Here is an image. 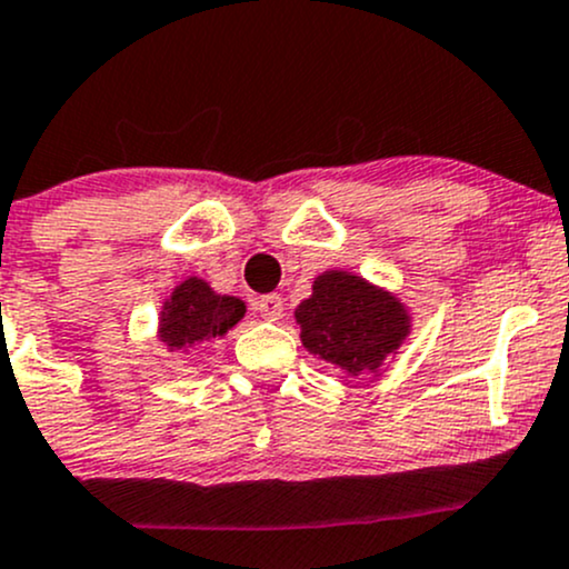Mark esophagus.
<instances>
[{"label": "esophagus", "instance_id": "34e87169", "mask_svg": "<svg viewBox=\"0 0 569 569\" xmlns=\"http://www.w3.org/2000/svg\"><path fill=\"white\" fill-rule=\"evenodd\" d=\"M254 309L260 311L262 320H282V311H284V301L279 296H260L258 301H254Z\"/></svg>", "mask_w": 569, "mask_h": 569}]
</instances>
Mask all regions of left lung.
<instances>
[{
  "label": "left lung",
  "mask_w": 569,
  "mask_h": 569,
  "mask_svg": "<svg viewBox=\"0 0 569 569\" xmlns=\"http://www.w3.org/2000/svg\"><path fill=\"white\" fill-rule=\"evenodd\" d=\"M296 322L311 356L352 377L380 371L409 333L405 303L350 271L320 273Z\"/></svg>",
  "instance_id": "obj_1"
}]
</instances>
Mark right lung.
<instances>
[{"label": "right lung", "mask_w": 569, "mask_h": 569, "mask_svg": "<svg viewBox=\"0 0 569 569\" xmlns=\"http://www.w3.org/2000/svg\"><path fill=\"white\" fill-rule=\"evenodd\" d=\"M247 315V303L236 296H219L209 282L189 277L170 292L160 315V341L173 350H192L203 341L224 336Z\"/></svg>", "instance_id": "add662e5"}]
</instances>
